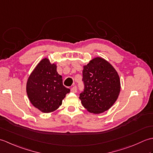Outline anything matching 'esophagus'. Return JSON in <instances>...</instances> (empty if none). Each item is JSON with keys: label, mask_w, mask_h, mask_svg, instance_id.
<instances>
[{"label": "esophagus", "mask_w": 153, "mask_h": 153, "mask_svg": "<svg viewBox=\"0 0 153 153\" xmlns=\"http://www.w3.org/2000/svg\"><path fill=\"white\" fill-rule=\"evenodd\" d=\"M71 91L73 93H76L77 92V87L74 86L72 88H71Z\"/></svg>", "instance_id": "esophagus-1"}]
</instances>
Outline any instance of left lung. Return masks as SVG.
Here are the masks:
<instances>
[{
	"instance_id": "1",
	"label": "left lung",
	"mask_w": 153,
	"mask_h": 153,
	"mask_svg": "<svg viewBox=\"0 0 153 153\" xmlns=\"http://www.w3.org/2000/svg\"><path fill=\"white\" fill-rule=\"evenodd\" d=\"M82 81L84 89L79 94V99L89 112L106 111L118 99L120 91L119 76L103 58H95L84 66Z\"/></svg>"
}]
</instances>
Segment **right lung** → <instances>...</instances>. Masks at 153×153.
<instances>
[{
  "label": "right lung",
  "instance_id": "add662e5",
  "mask_svg": "<svg viewBox=\"0 0 153 153\" xmlns=\"http://www.w3.org/2000/svg\"><path fill=\"white\" fill-rule=\"evenodd\" d=\"M26 91L32 105L41 112L48 113L59 108L70 89L64 86L56 65L44 58L29 77Z\"/></svg>",
  "mask_w": 153,
  "mask_h": 153
}]
</instances>
